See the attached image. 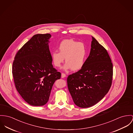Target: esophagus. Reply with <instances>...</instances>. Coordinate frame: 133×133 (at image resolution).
Wrapping results in <instances>:
<instances>
[{"label": "esophagus", "mask_w": 133, "mask_h": 133, "mask_svg": "<svg viewBox=\"0 0 133 133\" xmlns=\"http://www.w3.org/2000/svg\"><path fill=\"white\" fill-rule=\"evenodd\" d=\"M66 77V75L64 73H62L61 74V78H64Z\"/></svg>", "instance_id": "esophagus-1"}]
</instances>
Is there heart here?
<instances>
[{"label": "heart", "instance_id": "b5f03b06", "mask_svg": "<svg viewBox=\"0 0 133 133\" xmlns=\"http://www.w3.org/2000/svg\"><path fill=\"white\" fill-rule=\"evenodd\" d=\"M59 52L53 51L51 58L54 65L60 67L65 58L64 70L71 69L72 71L81 70L84 66L87 56V49L84 44L73 39L61 41L58 45Z\"/></svg>", "mask_w": 133, "mask_h": 133}]
</instances>
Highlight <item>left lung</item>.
I'll use <instances>...</instances> for the list:
<instances>
[{
  "label": "left lung",
  "mask_w": 133,
  "mask_h": 133,
  "mask_svg": "<svg viewBox=\"0 0 133 133\" xmlns=\"http://www.w3.org/2000/svg\"><path fill=\"white\" fill-rule=\"evenodd\" d=\"M91 50L83 68L67 78L69 90L76 105L91 107L108 93L113 78V64L103 46L92 37Z\"/></svg>",
  "instance_id": "left-lung-1"
}]
</instances>
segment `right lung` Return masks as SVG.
I'll return each instance as SVG.
<instances>
[{
  "mask_svg": "<svg viewBox=\"0 0 133 133\" xmlns=\"http://www.w3.org/2000/svg\"><path fill=\"white\" fill-rule=\"evenodd\" d=\"M51 35L37 34L17 52L12 63L14 83L19 94L34 106L48 101L55 81L61 73L53 68L49 48Z\"/></svg>",
  "mask_w": 133,
  "mask_h": 133,
  "instance_id": "right-lung-1",
  "label": "right lung"
}]
</instances>
